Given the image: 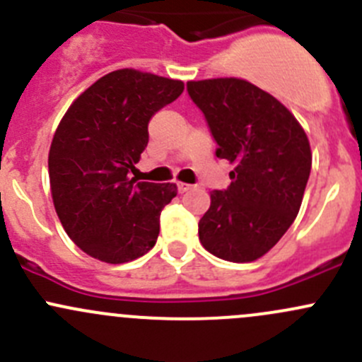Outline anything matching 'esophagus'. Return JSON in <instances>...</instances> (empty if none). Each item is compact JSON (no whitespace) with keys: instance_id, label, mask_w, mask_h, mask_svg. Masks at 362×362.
<instances>
[{"instance_id":"esophagus-1","label":"esophagus","mask_w":362,"mask_h":362,"mask_svg":"<svg viewBox=\"0 0 362 362\" xmlns=\"http://www.w3.org/2000/svg\"><path fill=\"white\" fill-rule=\"evenodd\" d=\"M177 187H178V192H182V194H184V192L191 191V189H192V185H189V184H184V182H178V184H177Z\"/></svg>"}]
</instances>
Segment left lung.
Here are the masks:
<instances>
[{"mask_svg":"<svg viewBox=\"0 0 362 362\" xmlns=\"http://www.w3.org/2000/svg\"><path fill=\"white\" fill-rule=\"evenodd\" d=\"M218 159L235 164L228 189L210 192L198 224L210 254L250 262L276 245L294 222L312 170L308 138L272 94L240 78L187 82Z\"/></svg>","mask_w":362,"mask_h":362,"instance_id":"left-lung-1","label":"left lung"}]
</instances>
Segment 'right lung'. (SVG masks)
Returning a JSON list of instances; mask_svg holds the SVG:
<instances>
[{
	"label": "right lung",
	"mask_w": 362,
	"mask_h": 362,
	"mask_svg": "<svg viewBox=\"0 0 362 362\" xmlns=\"http://www.w3.org/2000/svg\"><path fill=\"white\" fill-rule=\"evenodd\" d=\"M184 82L117 69L80 94L57 126L49 152L54 206L64 231L90 257L110 264L147 254L175 184L131 178L148 144V122L173 103Z\"/></svg>",
	"instance_id": "1"
}]
</instances>
